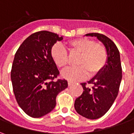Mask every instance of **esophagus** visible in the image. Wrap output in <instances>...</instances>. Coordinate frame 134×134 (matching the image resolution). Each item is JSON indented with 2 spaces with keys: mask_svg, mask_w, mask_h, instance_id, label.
Wrapping results in <instances>:
<instances>
[{
  "mask_svg": "<svg viewBox=\"0 0 134 134\" xmlns=\"http://www.w3.org/2000/svg\"><path fill=\"white\" fill-rule=\"evenodd\" d=\"M74 84V82L72 81H68V85L69 86H71V85H72Z\"/></svg>",
  "mask_w": 134,
  "mask_h": 134,
  "instance_id": "esophagus-1",
  "label": "esophagus"
}]
</instances>
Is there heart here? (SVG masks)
<instances>
[{
	"instance_id": "b5f03b06",
	"label": "heart",
	"mask_w": 134,
	"mask_h": 134,
	"mask_svg": "<svg viewBox=\"0 0 134 134\" xmlns=\"http://www.w3.org/2000/svg\"><path fill=\"white\" fill-rule=\"evenodd\" d=\"M67 50L70 55H79L75 68L62 73L63 77L70 81L82 80L95 77L100 73L108 62V51L103 45L88 38H78L68 41ZM51 57L57 67L64 70L69 63V56L64 47L54 44L51 49Z\"/></svg>"
}]
</instances>
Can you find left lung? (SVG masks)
Masks as SVG:
<instances>
[{"mask_svg":"<svg viewBox=\"0 0 134 134\" xmlns=\"http://www.w3.org/2000/svg\"><path fill=\"white\" fill-rule=\"evenodd\" d=\"M102 41L108 51V62L103 70L88 83H81L83 93L75 102L80 115L88 119H98L106 113L118 96L122 79L120 53L114 42L102 34L91 33ZM91 87H90V85Z\"/></svg>","mask_w":134,"mask_h":134,"instance_id":"1","label":"left lung"}]
</instances>
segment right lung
I'll use <instances>...</instances> for the list:
<instances>
[{"mask_svg": "<svg viewBox=\"0 0 134 134\" xmlns=\"http://www.w3.org/2000/svg\"><path fill=\"white\" fill-rule=\"evenodd\" d=\"M63 39L57 34L40 31L25 39L16 51L10 77L19 105L28 115L40 118L52 110L56 98L68 86L59 75L51 57V49Z\"/></svg>", "mask_w": 134, "mask_h": 134, "instance_id": "right-lung-1", "label": "right lung"}]
</instances>
